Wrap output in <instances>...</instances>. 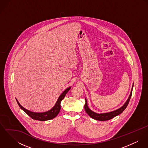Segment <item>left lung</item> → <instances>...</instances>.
Segmentation results:
<instances>
[{
  "instance_id": "1",
  "label": "left lung",
  "mask_w": 148,
  "mask_h": 148,
  "mask_svg": "<svg viewBox=\"0 0 148 148\" xmlns=\"http://www.w3.org/2000/svg\"><path fill=\"white\" fill-rule=\"evenodd\" d=\"M133 85L132 88V90L130 92V94L129 95V98L127 99L126 103L124 104V105L122 107H121L120 108L111 112H109V113H101V114H98L96 113L93 111H92L87 106V101L85 99V104L84 109L85 110V112H86V113L92 119L96 120H99V121H107V120H109L112 119H113V117L119 115L120 114H121L127 107V106L128 105L130 99L131 98L132 96V90H133Z\"/></svg>"
}]
</instances>
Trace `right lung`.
<instances>
[{
  "label": "right lung",
  "mask_w": 148,
  "mask_h": 148,
  "mask_svg": "<svg viewBox=\"0 0 148 148\" xmlns=\"http://www.w3.org/2000/svg\"><path fill=\"white\" fill-rule=\"evenodd\" d=\"M70 89H71V87L68 88L64 91L63 93L59 96L56 104L53 107L52 109H51L50 110H49L48 112H44V113H35V112H32L29 110H28L26 109H25L24 108H23L19 104V103L18 102V101L17 100H16V101L21 109L23 111H24L32 119L36 120H39V121H47V120H51V119L55 118L59 114V113L60 110V108H61V106H60L61 101L63 100L66 94L70 90Z\"/></svg>",
  "instance_id": "obj_1"
}]
</instances>
